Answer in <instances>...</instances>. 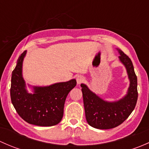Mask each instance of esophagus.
Listing matches in <instances>:
<instances>
[{"instance_id": "obj_1", "label": "esophagus", "mask_w": 149, "mask_h": 149, "mask_svg": "<svg viewBox=\"0 0 149 149\" xmlns=\"http://www.w3.org/2000/svg\"><path fill=\"white\" fill-rule=\"evenodd\" d=\"M84 81H85V79H84V76H81V75H79V76H76V82H77L78 84H81V83H83Z\"/></svg>"}]
</instances>
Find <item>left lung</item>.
<instances>
[{
	"label": "left lung",
	"mask_w": 149,
	"mask_h": 149,
	"mask_svg": "<svg viewBox=\"0 0 149 149\" xmlns=\"http://www.w3.org/2000/svg\"><path fill=\"white\" fill-rule=\"evenodd\" d=\"M117 49L130 80L127 94L123 99L116 102L105 101L92 92L86 85L81 84L86 119L89 125L97 129H111L120 125L131 114L137 102V76L133 63L123 51Z\"/></svg>",
	"instance_id": "left-lung-1"
}]
</instances>
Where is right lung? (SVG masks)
Segmentation results:
<instances>
[{"instance_id":"1","label":"right lung","mask_w":149,"mask_h":149,"mask_svg":"<svg viewBox=\"0 0 149 149\" xmlns=\"http://www.w3.org/2000/svg\"><path fill=\"white\" fill-rule=\"evenodd\" d=\"M26 53L24 51L19 56L12 72L11 102L19 116L26 123L46 127L55 125L62 120L65 99L76 86V79L47 86H33V94L28 93L22 76V65Z\"/></svg>"}]
</instances>
